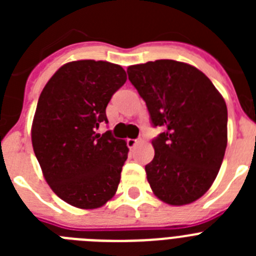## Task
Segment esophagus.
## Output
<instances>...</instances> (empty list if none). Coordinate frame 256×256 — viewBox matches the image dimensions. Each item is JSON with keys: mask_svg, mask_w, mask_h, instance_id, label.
Returning <instances> with one entry per match:
<instances>
[{"mask_svg": "<svg viewBox=\"0 0 256 256\" xmlns=\"http://www.w3.org/2000/svg\"><path fill=\"white\" fill-rule=\"evenodd\" d=\"M140 142H141V140H133V138L126 140V144H128V148H136V146H137Z\"/></svg>", "mask_w": 256, "mask_h": 256, "instance_id": "34e87169", "label": "esophagus"}]
</instances>
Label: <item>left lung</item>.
<instances>
[{
  "mask_svg": "<svg viewBox=\"0 0 256 256\" xmlns=\"http://www.w3.org/2000/svg\"><path fill=\"white\" fill-rule=\"evenodd\" d=\"M128 78L146 102L155 156L144 166L155 196L165 204H191L210 188L227 148V105L192 65L174 60L128 66Z\"/></svg>",
  "mask_w": 256,
  "mask_h": 256,
  "instance_id": "obj_1",
  "label": "left lung"
}]
</instances>
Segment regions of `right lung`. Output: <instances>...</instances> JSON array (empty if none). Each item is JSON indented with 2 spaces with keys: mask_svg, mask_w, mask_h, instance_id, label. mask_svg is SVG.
<instances>
[{
  "mask_svg": "<svg viewBox=\"0 0 256 256\" xmlns=\"http://www.w3.org/2000/svg\"><path fill=\"white\" fill-rule=\"evenodd\" d=\"M126 70L108 61L62 65L38 98L32 144L52 191L72 206L97 209L118 190L126 142L108 130L106 106L126 83Z\"/></svg>",
  "mask_w": 256,
  "mask_h": 256,
  "instance_id": "right-lung-1",
  "label": "right lung"
}]
</instances>
